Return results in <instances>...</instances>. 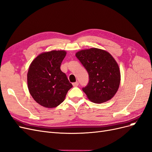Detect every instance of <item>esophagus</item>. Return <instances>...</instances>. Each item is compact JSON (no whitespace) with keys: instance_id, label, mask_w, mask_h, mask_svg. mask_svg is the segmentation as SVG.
<instances>
[{"instance_id":"1","label":"esophagus","mask_w":152,"mask_h":152,"mask_svg":"<svg viewBox=\"0 0 152 152\" xmlns=\"http://www.w3.org/2000/svg\"><path fill=\"white\" fill-rule=\"evenodd\" d=\"M72 85H73V86H77L78 85H79V83H78L77 81H76V82H75V83H72Z\"/></svg>"}]
</instances>
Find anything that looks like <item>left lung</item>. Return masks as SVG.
Instances as JSON below:
<instances>
[{"label":"left lung","mask_w":152,"mask_h":152,"mask_svg":"<svg viewBox=\"0 0 152 152\" xmlns=\"http://www.w3.org/2000/svg\"><path fill=\"white\" fill-rule=\"evenodd\" d=\"M89 75L88 84L83 91L95 104L110 100L119 89V67L114 58L104 50L96 48L81 50L76 53Z\"/></svg>","instance_id":"8db88e82"}]
</instances>
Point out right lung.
I'll return each instance as SVG.
<instances>
[{
    "mask_svg": "<svg viewBox=\"0 0 152 152\" xmlns=\"http://www.w3.org/2000/svg\"><path fill=\"white\" fill-rule=\"evenodd\" d=\"M65 50H52L39 54L29 67L28 88L33 99L40 105L54 108L64 100L72 87L61 70Z\"/></svg>",
    "mask_w": 152,
    "mask_h": 152,
    "instance_id": "obj_1",
    "label": "right lung"
}]
</instances>
